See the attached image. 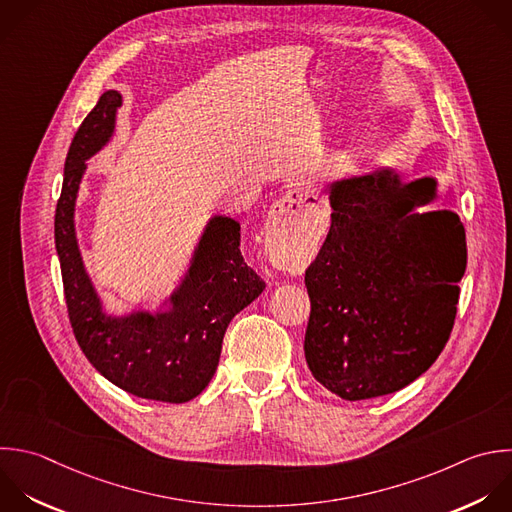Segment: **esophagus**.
I'll return each mask as SVG.
<instances>
[{
  "mask_svg": "<svg viewBox=\"0 0 512 512\" xmlns=\"http://www.w3.org/2000/svg\"><path fill=\"white\" fill-rule=\"evenodd\" d=\"M312 200L314 194L308 190V186H296L272 206L268 218V236L276 252L288 256L286 244L292 236L304 230V224L308 222L310 210L314 206Z\"/></svg>",
  "mask_w": 512,
  "mask_h": 512,
  "instance_id": "obj_1",
  "label": "esophagus"
}]
</instances>
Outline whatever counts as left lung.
<instances>
[{"label":"left lung","instance_id":"left-lung-1","mask_svg":"<svg viewBox=\"0 0 512 512\" xmlns=\"http://www.w3.org/2000/svg\"><path fill=\"white\" fill-rule=\"evenodd\" d=\"M330 232L304 282L312 376L344 400L396 392L426 372L448 342L466 270L458 214L416 208L436 180L404 184L382 168L328 186Z\"/></svg>","mask_w":512,"mask_h":512}]
</instances>
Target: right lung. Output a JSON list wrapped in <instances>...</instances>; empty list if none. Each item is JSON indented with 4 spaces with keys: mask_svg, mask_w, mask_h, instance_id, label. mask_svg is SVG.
<instances>
[{
    "mask_svg": "<svg viewBox=\"0 0 512 512\" xmlns=\"http://www.w3.org/2000/svg\"><path fill=\"white\" fill-rule=\"evenodd\" d=\"M122 96L108 90L76 132L56 208V250L74 336L94 368L122 390L160 402H188L212 380L230 320L256 300L264 280L244 262L240 224L210 218L192 264L166 310L108 316L84 268L74 212L86 160L116 128Z\"/></svg>",
    "mask_w": 512,
    "mask_h": 512,
    "instance_id": "right-lung-1",
    "label": "right lung"
}]
</instances>
